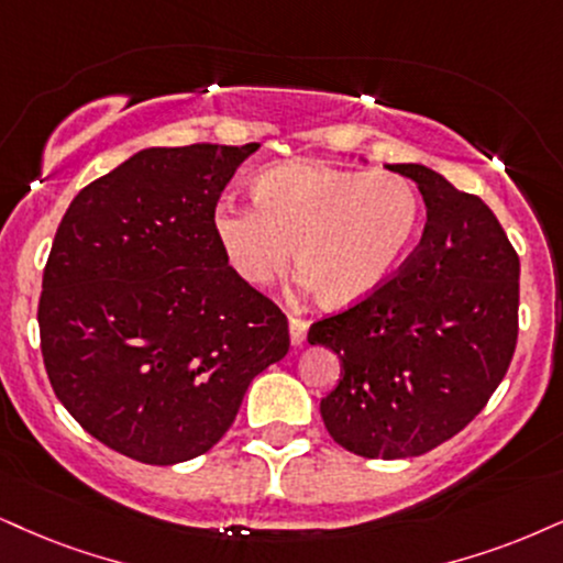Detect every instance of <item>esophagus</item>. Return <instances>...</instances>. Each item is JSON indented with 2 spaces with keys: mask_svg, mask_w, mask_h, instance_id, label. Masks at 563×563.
Listing matches in <instances>:
<instances>
[{
  "mask_svg": "<svg viewBox=\"0 0 563 563\" xmlns=\"http://www.w3.org/2000/svg\"><path fill=\"white\" fill-rule=\"evenodd\" d=\"M310 323L302 321V318H289V342L292 346H302L305 339H308Z\"/></svg>",
  "mask_w": 563,
  "mask_h": 563,
  "instance_id": "obj_1",
  "label": "esophagus"
}]
</instances>
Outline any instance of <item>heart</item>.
Here are the masks:
<instances>
[{
  "label": "heart",
  "instance_id": "1",
  "mask_svg": "<svg viewBox=\"0 0 563 563\" xmlns=\"http://www.w3.org/2000/svg\"><path fill=\"white\" fill-rule=\"evenodd\" d=\"M255 203L221 200L213 234L229 268L266 287L292 261L325 305L346 308L378 292L422 224L420 192L394 172L287 162L253 179Z\"/></svg>",
  "mask_w": 563,
  "mask_h": 563
}]
</instances>
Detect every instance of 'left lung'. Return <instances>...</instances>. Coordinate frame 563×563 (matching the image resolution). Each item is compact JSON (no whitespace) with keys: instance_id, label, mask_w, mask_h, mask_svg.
<instances>
[{"instance_id":"8db88e82","label":"left lung","mask_w":563,"mask_h":563,"mask_svg":"<svg viewBox=\"0 0 563 563\" xmlns=\"http://www.w3.org/2000/svg\"><path fill=\"white\" fill-rule=\"evenodd\" d=\"M388 169L420 187V245L378 292L308 334L342 360L323 426L367 460L420 456L460 433L517 344L519 258L494 211L422 164Z\"/></svg>"}]
</instances>
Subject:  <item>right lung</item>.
I'll list each match as a JSON object with an SVG mask.
<instances>
[{"instance_id":"right-lung-1","label":"right lung","mask_w":563,"mask_h":563,"mask_svg":"<svg viewBox=\"0 0 563 563\" xmlns=\"http://www.w3.org/2000/svg\"><path fill=\"white\" fill-rule=\"evenodd\" d=\"M261 145L143 148L75 196L44 268L54 394L93 439L169 467L227 433L287 318L229 268L217 200Z\"/></svg>"}]
</instances>
